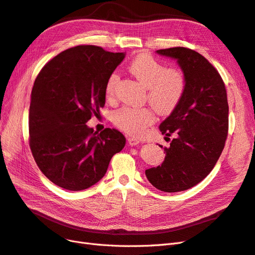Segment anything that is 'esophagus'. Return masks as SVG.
Instances as JSON below:
<instances>
[{"label": "esophagus", "instance_id": "34e87169", "mask_svg": "<svg viewBox=\"0 0 255 255\" xmlns=\"http://www.w3.org/2000/svg\"><path fill=\"white\" fill-rule=\"evenodd\" d=\"M128 144H129L130 146H133V145H137L138 143H139V140H138L137 138H134V137H129L128 139Z\"/></svg>", "mask_w": 255, "mask_h": 255}]
</instances>
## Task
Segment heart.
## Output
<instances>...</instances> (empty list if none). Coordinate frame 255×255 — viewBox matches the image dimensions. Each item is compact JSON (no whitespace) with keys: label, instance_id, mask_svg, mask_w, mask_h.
Returning <instances> with one entry per match:
<instances>
[{"label":"heart","instance_id":"b5f03b06","mask_svg":"<svg viewBox=\"0 0 255 255\" xmlns=\"http://www.w3.org/2000/svg\"><path fill=\"white\" fill-rule=\"evenodd\" d=\"M128 70L148 89L150 104L160 115L171 114L182 101L186 89V76L181 69L169 68L148 55L140 54L128 65ZM119 76L113 73L106 84V95L111 96ZM154 121L150 109L122 107L114 114V122L119 128L130 135H140Z\"/></svg>","mask_w":255,"mask_h":255}]
</instances>
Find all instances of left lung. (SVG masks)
<instances>
[{
	"mask_svg": "<svg viewBox=\"0 0 255 255\" xmlns=\"http://www.w3.org/2000/svg\"><path fill=\"white\" fill-rule=\"evenodd\" d=\"M156 53L176 60L186 76V89L159 126L165 138L174 136L164 148L165 159L146 169L145 176L155 188L177 192L204 180L221 155L229 128L227 90L218 71L198 52L177 47Z\"/></svg>",
	"mask_w": 255,
	"mask_h": 255,
	"instance_id": "8db88e82",
	"label": "left lung"
}]
</instances>
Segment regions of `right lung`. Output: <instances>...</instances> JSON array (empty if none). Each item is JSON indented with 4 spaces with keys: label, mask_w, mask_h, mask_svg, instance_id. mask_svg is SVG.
<instances>
[{
    "label": "right lung",
    "mask_w": 255,
    "mask_h": 255,
    "mask_svg": "<svg viewBox=\"0 0 255 255\" xmlns=\"http://www.w3.org/2000/svg\"><path fill=\"white\" fill-rule=\"evenodd\" d=\"M126 57L96 45L58 54L35 80L29 105V145L42 173L59 187L87 189L105 175L126 145L119 130L94 133L86 122L105 104L106 84Z\"/></svg>",
    "instance_id": "obj_1"
}]
</instances>
